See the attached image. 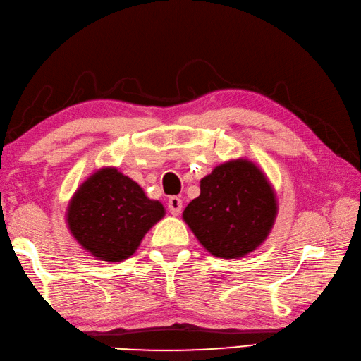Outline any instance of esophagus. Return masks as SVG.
Listing matches in <instances>:
<instances>
[{
  "mask_svg": "<svg viewBox=\"0 0 361 361\" xmlns=\"http://www.w3.org/2000/svg\"><path fill=\"white\" fill-rule=\"evenodd\" d=\"M168 210H170L171 215L178 216L179 213L182 212V200L178 196H171L170 200H168Z\"/></svg>",
  "mask_w": 361,
  "mask_h": 361,
  "instance_id": "1",
  "label": "esophagus"
}]
</instances>
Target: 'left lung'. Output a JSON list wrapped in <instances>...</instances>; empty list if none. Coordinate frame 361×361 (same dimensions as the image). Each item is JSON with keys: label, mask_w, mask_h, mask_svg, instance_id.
<instances>
[{"label": "left lung", "mask_w": 361, "mask_h": 361, "mask_svg": "<svg viewBox=\"0 0 361 361\" xmlns=\"http://www.w3.org/2000/svg\"><path fill=\"white\" fill-rule=\"evenodd\" d=\"M200 187L201 195L187 205L182 219L205 251L235 260L267 241L279 202L274 185L257 161L226 160L204 176Z\"/></svg>", "instance_id": "8db88e82"}]
</instances>
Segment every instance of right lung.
<instances>
[{
    "label": "right lung",
    "mask_w": 361,
    "mask_h": 361,
    "mask_svg": "<svg viewBox=\"0 0 361 361\" xmlns=\"http://www.w3.org/2000/svg\"><path fill=\"white\" fill-rule=\"evenodd\" d=\"M164 204L149 200L116 166H101L79 183L65 221L78 245L94 259L120 263L134 255L145 235L165 216Z\"/></svg>",
    "instance_id": "obj_1"
}]
</instances>
